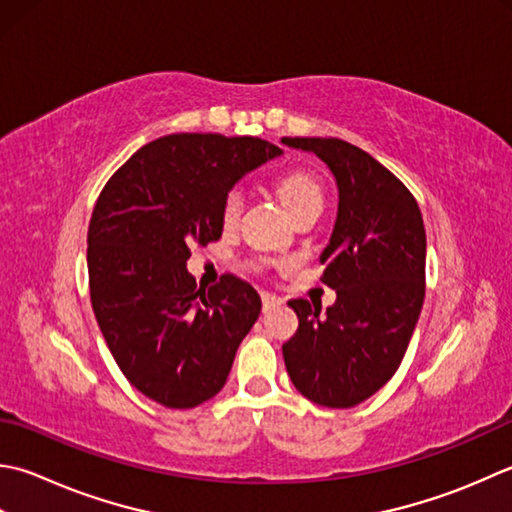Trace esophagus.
Returning <instances> with one entry per match:
<instances>
[{
  "instance_id": "obj_1",
  "label": "esophagus",
  "mask_w": 512,
  "mask_h": 512,
  "mask_svg": "<svg viewBox=\"0 0 512 512\" xmlns=\"http://www.w3.org/2000/svg\"><path fill=\"white\" fill-rule=\"evenodd\" d=\"M262 304H264V308L268 310V308L282 306V304H284V299H282V297H277V295H273V293H262Z\"/></svg>"
}]
</instances>
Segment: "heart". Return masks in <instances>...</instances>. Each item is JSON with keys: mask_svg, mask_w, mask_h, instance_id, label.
<instances>
[{"mask_svg": "<svg viewBox=\"0 0 512 512\" xmlns=\"http://www.w3.org/2000/svg\"><path fill=\"white\" fill-rule=\"evenodd\" d=\"M277 193H279V199L284 202L286 210L293 217H297L299 213H304V210L324 206L322 186H319L315 179L306 175V173H293V175L284 177L277 186ZM242 208H244L242 193H239V190H230V193L224 199V206H222L224 222L228 226L235 224L239 215H242Z\"/></svg>", "mask_w": 512, "mask_h": 512, "instance_id": "1", "label": "heart"}]
</instances>
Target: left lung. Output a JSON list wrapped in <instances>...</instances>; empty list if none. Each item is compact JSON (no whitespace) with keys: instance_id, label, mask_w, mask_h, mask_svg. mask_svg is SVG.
I'll return each mask as SVG.
<instances>
[{"instance_id":"1","label":"left lung","mask_w":512,"mask_h":512,"mask_svg":"<svg viewBox=\"0 0 512 512\" xmlns=\"http://www.w3.org/2000/svg\"><path fill=\"white\" fill-rule=\"evenodd\" d=\"M317 155L337 184V219L319 255L322 304L293 299L297 333L282 346L290 382L310 402L353 408L395 375L424 304L426 230L415 197L388 168L344 139L284 137Z\"/></svg>"}]
</instances>
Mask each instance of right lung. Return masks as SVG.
<instances>
[{"instance_id": "1", "label": "right lung", "mask_w": 512, "mask_h": 512, "mask_svg": "<svg viewBox=\"0 0 512 512\" xmlns=\"http://www.w3.org/2000/svg\"><path fill=\"white\" fill-rule=\"evenodd\" d=\"M284 150L259 137L179 133L142 146L108 179L88 226L90 302L119 370L166 408L224 388L262 299L235 275L195 284L190 246L217 242L222 206Z\"/></svg>"}]
</instances>
